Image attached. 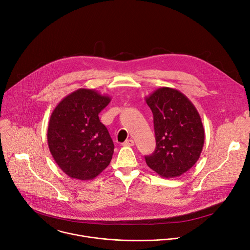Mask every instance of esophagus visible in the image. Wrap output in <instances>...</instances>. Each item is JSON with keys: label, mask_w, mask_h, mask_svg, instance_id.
<instances>
[{"label": "esophagus", "mask_w": 250, "mask_h": 250, "mask_svg": "<svg viewBox=\"0 0 250 250\" xmlns=\"http://www.w3.org/2000/svg\"><path fill=\"white\" fill-rule=\"evenodd\" d=\"M124 146L126 147H131V146H134V141L132 139H129V140H126L124 143H123Z\"/></svg>", "instance_id": "34e87169"}]
</instances>
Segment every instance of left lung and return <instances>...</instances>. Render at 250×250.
Masks as SVG:
<instances>
[{
	"instance_id": "8db88e82",
	"label": "left lung",
	"mask_w": 250,
	"mask_h": 250,
	"mask_svg": "<svg viewBox=\"0 0 250 250\" xmlns=\"http://www.w3.org/2000/svg\"><path fill=\"white\" fill-rule=\"evenodd\" d=\"M154 117L156 149L145 156L148 167L163 178H176L195 165L203 151L205 130L191 101L181 91L161 87L146 97Z\"/></svg>"
}]
</instances>
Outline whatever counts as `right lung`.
I'll return each mask as SVG.
<instances>
[{"label": "right lung", "instance_id": "1", "mask_svg": "<svg viewBox=\"0 0 250 250\" xmlns=\"http://www.w3.org/2000/svg\"><path fill=\"white\" fill-rule=\"evenodd\" d=\"M110 101L94 89L79 88L52 111L47 144L55 163L68 177L92 180L110 164L114 144L98 117Z\"/></svg>", "mask_w": 250, "mask_h": 250}]
</instances>
